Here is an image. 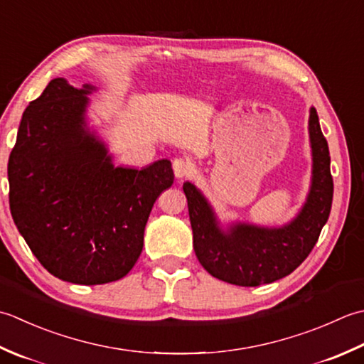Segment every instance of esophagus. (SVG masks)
<instances>
[{
  "mask_svg": "<svg viewBox=\"0 0 364 364\" xmlns=\"http://www.w3.org/2000/svg\"><path fill=\"white\" fill-rule=\"evenodd\" d=\"M173 169H174V174L177 179H183V177H187L191 174L193 168H191V163L187 159H174L173 161Z\"/></svg>",
  "mask_w": 364,
  "mask_h": 364,
  "instance_id": "obj_1",
  "label": "esophagus"
}]
</instances>
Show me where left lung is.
<instances>
[{
	"instance_id": "obj_1",
	"label": "left lung",
	"mask_w": 364,
	"mask_h": 364,
	"mask_svg": "<svg viewBox=\"0 0 364 364\" xmlns=\"http://www.w3.org/2000/svg\"><path fill=\"white\" fill-rule=\"evenodd\" d=\"M313 147V183L296 218L283 228L234 225L228 232L218 228L205 198L190 182L183 183L198 261L212 277L235 286L269 284L292 273L321 235L333 201L328 143L314 108L309 114Z\"/></svg>"
}]
</instances>
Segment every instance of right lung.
I'll list each match as a JSON object with an SVG mask.
<instances>
[{"mask_svg":"<svg viewBox=\"0 0 364 364\" xmlns=\"http://www.w3.org/2000/svg\"><path fill=\"white\" fill-rule=\"evenodd\" d=\"M91 91L51 80L21 116L7 163L11 213L33 255L51 275L86 286L132 270L155 199L174 182L169 160L113 166L85 129Z\"/></svg>","mask_w":364,"mask_h":364,"instance_id":"right-lung-1","label":"right lung"}]
</instances>
